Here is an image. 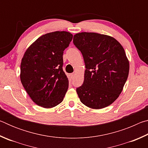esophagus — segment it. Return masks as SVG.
I'll use <instances>...</instances> for the list:
<instances>
[{
  "label": "esophagus",
  "mask_w": 148,
  "mask_h": 148,
  "mask_svg": "<svg viewBox=\"0 0 148 148\" xmlns=\"http://www.w3.org/2000/svg\"><path fill=\"white\" fill-rule=\"evenodd\" d=\"M70 77H71V78H73V77H74V74L72 73V74H70Z\"/></svg>",
  "instance_id": "1"
}]
</instances>
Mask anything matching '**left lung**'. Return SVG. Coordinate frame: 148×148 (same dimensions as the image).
<instances>
[{
	"label": "left lung",
	"instance_id": "8db88e82",
	"mask_svg": "<svg viewBox=\"0 0 148 148\" xmlns=\"http://www.w3.org/2000/svg\"><path fill=\"white\" fill-rule=\"evenodd\" d=\"M74 44L83 56L84 81L76 92L82 103L92 109L108 106L118 98L128 77L129 62L121 44L112 36L80 32Z\"/></svg>",
	"mask_w": 148,
	"mask_h": 148
}]
</instances>
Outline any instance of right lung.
Returning a JSON list of instances; mask_svg holds the SVG:
<instances>
[{
	"label": "right lung",
	"instance_id": "right-lung-1",
	"mask_svg": "<svg viewBox=\"0 0 148 148\" xmlns=\"http://www.w3.org/2000/svg\"><path fill=\"white\" fill-rule=\"evenodd\" d=\"M72 37L66 31L42 35L28 47L22 58L21 84L40 106L51 108L63 101L69 79L62 70V56Z\"/></svg>",
	"mask_w": 148,
	"mask_h": 148
}]
</instances>
